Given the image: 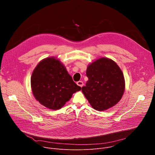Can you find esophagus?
<instances>
[{"label": "esophagus", "instance_id": "obj_1", "mask_svg": "<svg viewBox=\"0 0 155 155\" xmlns=\"http://www.w3.org/2000/svg\"><path fill=\"white\" fill-rule=\"evenodd\" d=\"M77 85H78V86H80V87H82V86H83V81H77Z\"/></svg>", "mask_w": 155, "mask_h": 155}]
</instances>
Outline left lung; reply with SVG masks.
I'll return each instance as SVG.
<instances>
[{"label": "left lung", "mask_w": 155, "mask_h": 155, "mask_svg": "<svg viewBox=\"0 0 155 155\" xmlns=\"http://www.w3.org/2000/svg\"><path fill=\"white\" fill-rule=\"evenodd\" d=\"M88 80L81 91L93 108H111L121 99L125 88L123 74L113 60L102 58L87 66Z\"/></svg>", "instance_id": "obj_1"}]
</instances>
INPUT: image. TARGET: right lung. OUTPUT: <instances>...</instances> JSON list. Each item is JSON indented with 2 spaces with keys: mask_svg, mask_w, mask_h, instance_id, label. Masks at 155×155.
<instances>
[{
  "mask_svg": "<svg viewBox=\"0 0 155 155\" xmlns=\"http://www.w3.org/2000/svg\"><path fill=\"white\" fill-rule=\"evenodd\" d=\"M31 83L36 100L51 110L62 108L74 93L81 90L64 65L53 57L44 59L38 64Z\"/></svg>",
  "mask_w": 155,
  "mask_h": 155,
  "instance_id": "1",
  "label": "right lung"
}]
</instances>
